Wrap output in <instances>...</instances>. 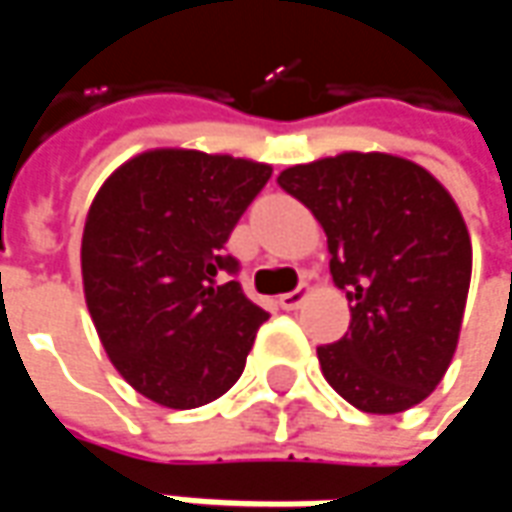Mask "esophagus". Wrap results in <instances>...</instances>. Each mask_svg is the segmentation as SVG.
<instances>
[{
  "label": "esophagus",
  "mask_w": 512,
  "mask_h": 512,
  "mask_svg": "<svg viewBox=\"0 0 512 512\" xmlns=\"http://www.w3.org/2000/svg\"><path fill=\"white\" fill-rule=\"evenodd\" d=\"M307 296H310V287L299 285L296 290H290V293H285V296H279V305H282V310H299V307L305 305Z\"/></svg>",
  "instance_id": "obj_1"
}]
</instances>
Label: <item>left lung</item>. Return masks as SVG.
Here are the masks:
<instances>
[{
  "mask_svg": "<svg viewBox=\"0 0 512 512\" xmlns=\"http://www.w3.org/2000/svg\"><path fill=\"white\" fill-rule=\"evenodd\" d=\"M319 219L350 302L339 342L316 347L327 384L364 413L424 402L450 367L473 247L453 196L416 162L339 153L279 173Z\"/></svg>",
  "mask_w": 512,
  "mask_h": 512,
  "instance_id": "left-lung-1",
  "label": "left lung"
}]
</instances>
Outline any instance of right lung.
<instances>
[{"mask_svg":"<svg viewBox=\"0 0 512 512\" xmlns=\"http://www.w3.org/2000/svg\"><path fill=\"white\" fill-rule=\"evenodd\" d=\"M273 168L202 150L133 156L99 187L82 233V282L122 379L150 402L190 410L242 376L267 310L225 253Z\"/></svg>","mask_w":512,"mask_h":512,"instance_id":"right-lung-1","label":"right lung"}]
</instances>
